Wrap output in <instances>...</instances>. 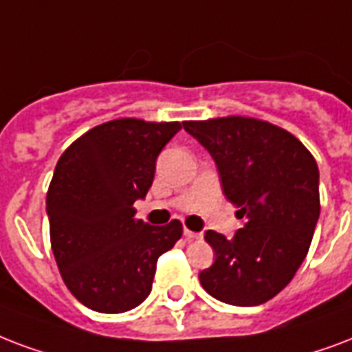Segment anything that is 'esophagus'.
I'll list each match as a JSON object with an SVG mask.
<instances>
[{"instance_id": "esophagus-1", "label": "esophagus", "mask_w": 352, "mask_h": 352, "mask_svg": "<svg viewBox=\"0 0 352 352\" xmlns=\"http://www.w3.org/2000/svg\"><path fill=\"white\" fill-rule=\"evenodd\" d=\"M184 238H186L188 241H192V240H199L201 234H197V232H194V230L184 229Z\"/></svg>"}]
</instances>
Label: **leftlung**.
<instances>
[{
  "mask_svg": "<svg viewBox=\"0 0 352 352\" xmlns=\"http://www.w3.org/2000/svg\"><path fill=\"white\" fill-rule=\"evenodd\" d=\"M182 125L210 153L227 199L245 218L232 238L206 230L216 260L199 273L201 286L234 307L270 301L288 286L312 243L321 208L316 158L286 129L256 118Z\"/></svg>",
  "mask_w": 352,
  "mask_h": 352,
  "instance_id": "1",
  "label": "left lung"
}]
</instances>
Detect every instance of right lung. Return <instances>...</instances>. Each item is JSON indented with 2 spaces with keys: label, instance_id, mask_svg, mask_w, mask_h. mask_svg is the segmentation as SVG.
<instances>
[{
  "label": "right lung",
  "instance_id": "right-lung-1",
  "mask_svg": "<svg viewBox=\"0 0 352 352\" xmlns=\"http://www.w3.org/2000/svg\"><path fill=\"white\" fill-rule=\"evenodd\" d=\"M179 122L118 118L79 136L60 155L45 206L51 249L75 299L96 312L138 307L151 292L160 254L182 236V223L153 227L134 218L162 147Z\"/></svg>",
  "mask_w": 352,
  "mask_h": 352
}]
</instances>
